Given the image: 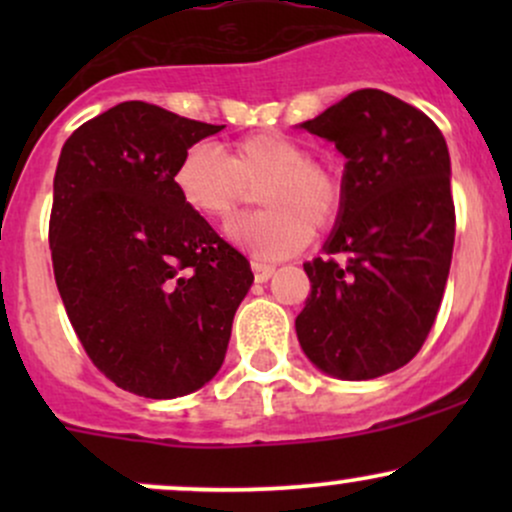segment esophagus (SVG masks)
<instances>
[{
    "label": "esophagus",
    "mask_w": 512,
    "mask_h": 512,
    "mask_svg": "<svg viewBox=\"0 0 512 512\" xmlns=\"http://www.w3.org/2000/svg\"><path fill=\"white\" fill-rule=\"evenodd\" d=\"M252 272H255V281H260V284H264V281L269 279V276L274 274V264H264V262H252Z\"/></svg>",
    "instance_id": "1"
}]
</instances>
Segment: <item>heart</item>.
<instances>
[{
    "mask_svg": "<svg viewBox=\"0 0 512 512\" xmlns=\"http://www.w3.org/2000/svg\"><path fill=\"white\" fill-rule=\"evenodd\" d=\"M185 207L211 223H228L260 190V214L228 228V238L260 260L296 255L310 236L337 223L344 207V178L325 158H313L298 139L257 132L238 139L223 156L216 146L195 144L173 173Z\"/></svg>",
    "mask_w": 512,
    "mask_h": 512,
    "instance_id": "b5f03b06",
    "label": "heart"
}]
</instances>
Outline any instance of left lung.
<instances>
[{
	"label": "left lung",
	"mask_w": 512,
	"mask_h": 512,
	"mask_svg": "<svg viewBox=\"0 0 512 512\" xmlns=\"http://www.w3.org/2000/svg\"><path fill=\"white\" fill-rule=\"evenodd\" d=\"M301 127L334 142L346 166L325 257L303 264L298 342L334 378H380L419 354L443 301L455 243L448 144L431 117L378 88Z\"/></svg>",
	"instance_id": "obj_1"
}]
</instances>
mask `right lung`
Returning a JSON list of instances; mask_svg holds the SVG:
<instances>
[{"mask_svg":"<svg viewBox=\"0 0 512 512\" xmlns=\"http://www.w3.org/2000/svg\"><path fill=\"white\" fill-rule=\"evenodd\" d=\"M221 129L127 101L62 146L50 214L57 289L93 366L139 397L190 395L219 373L255 279L173 182L182 154Z\"/></svg>","mask_w":512,"mask_h":512,"instance_id":"1","label":"right lung"}]
</instances>
